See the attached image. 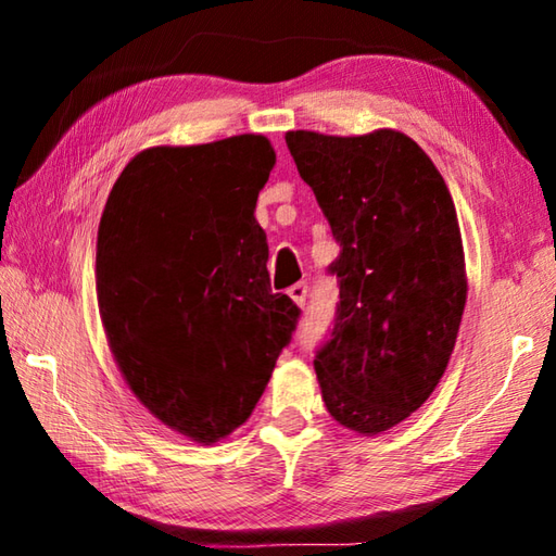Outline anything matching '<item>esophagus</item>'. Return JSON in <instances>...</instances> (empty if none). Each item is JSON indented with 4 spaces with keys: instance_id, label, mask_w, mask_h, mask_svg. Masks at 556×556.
Listing matches in <instances>:
<instances>
[{
    "instance_id": "esophagus-1",
    "label": "esophagus",
    "mask_w": 556,
    "mask_h": 556,
    "mask_svg": "<svg viewBox=\"0 0 556 556\" xmlns=\"http://www.w3.org/2000/svg\"><path fill=\"white\" fill-rule=\"evenodd\" d=\"M289 296H291V301H294L296 306H306V299H308V287L304 285V281H299V285L289 287Z\"/></svg>"
}]
</instances>
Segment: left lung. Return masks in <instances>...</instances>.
I'll use <instances>...</instances> for the list:
<instances>
[{
	"label": "left lung",
	"instance_id": "left-lung-1",
	"mask_svg": "<svg viewBox=\"0 0 556 556\" xmlns=\"http://www.w3.org/2000/svg\"><path fill=\"white\" fill-rule=\"evenodd\" d=\"M285 139L341 244V304L314 361L321 397L338 425L382 434L429 400L454 353L468 294L454 201L397 129Z\"/></svg>",
	"mask_w": 556,
	"mask_h": 556
}]
</instances>
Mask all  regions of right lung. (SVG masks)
Segmentation results:
<instances>
[{"instance_id":"1","label":"right lung","mask_w":556,"mask_h":556,"mask_svg":"<svg viewBox=\"0 0 556 556\" xmlns=\"http://www.w3.org/2000/svg\"><path fill=\"white\" fill-rule=\"evenodd\" d=\"M277 154L262 135L139 152L98 228V306L135 397L195 444L248 421L296 328L271 294L257 195Z\"/></svg>"}]
</instances>
